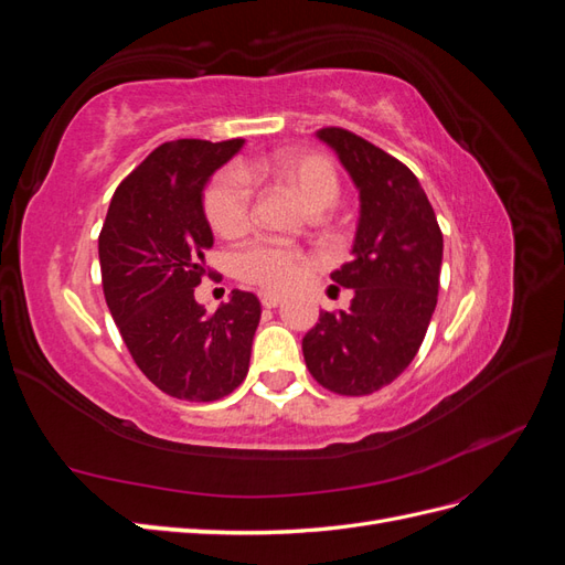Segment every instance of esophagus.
Returning a JSON list of instances; mask_svg holds the SVG:
<instances>
[{"instance_id": "34e87169", "label": "esophagus", "mask_w": 565, "mask_h": 565, "mask_svg": "<svg viewBox=\"0 0 565 565\" xmlns=\"http://www.w3.org/2000/svg\"><path fill=\"white\" fill-rule=\"evenodd\" d=\"M259 299H262V303L266 306V309H276V306L282 303V297L280 295H273V292H262Z\"/></svg>"}]
</instances>
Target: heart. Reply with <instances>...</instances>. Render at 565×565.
<instances>
[{
    "label": "heart",
    "mask_w": 565,
    "mask_h": 565,
    "mask_svg": "<svg viewBox=\"0 0 565 565\" xmlns=\"http://www.w3.org/2000/svg\"><path fill=\"white\" fill-rule=\"evenodd\" d=\"M264 177L282 181L309 212H324L339 198V177L332 162L316 152H287L241 169H226L204 191V214L218 235L235 237L247 228L252 198L247 179ZM235 270L243 280L259 287L287 289L303 276L306 262L295 247L254 241L237 252Z\"/></svg>",
    "instance_id": "b5f03b06"
}]
</instances>
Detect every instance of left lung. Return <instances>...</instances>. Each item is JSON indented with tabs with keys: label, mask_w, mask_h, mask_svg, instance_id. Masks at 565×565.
Segmentation results:
<instances>
[{
	"label": "left lung",
	"mask_w": 565,
	"mask_h": 565,
	"mask_svg": "<svg viewBox=\"0 0 565 565\" xmlns=\"http://www.w3.org/2000/svg\"><path fill=\"white\" fill-rule=\"evenodd\" d=\"M347 169L358 212L351 262L330 278L353 289L347 311H322L301 349L318 384L367 396L413 363L436 311L443 235L424 188L382 148L347 129H320Z\"/></svg>",
	"instance_id": "left-lung-1"
}]
</instances>
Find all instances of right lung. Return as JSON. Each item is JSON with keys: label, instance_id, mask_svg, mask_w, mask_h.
Returning a JSON list of instances; mask_svg holds the SVG:
<instances>
[{"label": "right lung", "instance_id": "1", "mask_svg": "<svg viewBox=\"0 0 565 565\" xmlns=\"http://www.w3.org/2000/svg\"><path fill=\"white\" fill-rule=\"evenodd\" d=\"M245 146L181 139L156 148L119 183L98 262L104 295L134 363L160 391L181 401H218L243 384L262 303L233 289L207 313L195 287L207 273L214 233L204 188Z\"/></svg>", "mask_w": 565, "mask_h": 565}]
</instances>
